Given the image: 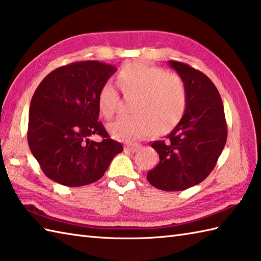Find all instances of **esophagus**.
Returning a JSON list of instances; mask_svg holds the SVG:
<instances>
[{
    "label": "esophagus",
    "instance_id": "obj_1",
    "mask_svg": "<svg viewBox=\"0 0 261 261\" xmlns=\"http://www.w3.org/2000/svg\"><path fill=\"white\" fill-rule=\"evenodd\" d=\"M141 148V145H138V144H134V145H127V146H125V150L126 151H128V152H130V153H135V152H137L138 150H140Z\"/></svg>",
    "mask_w": 261,
    "mask_h": 261
}]
</instances>
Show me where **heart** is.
Masks as SVG:
<instances>
[{"mask_svg":"<svg viewBox=\"0 0 261 261\" xmlns=\"http://www.w3.org/2000/svg\"><path fill=\"white\" fill-rule=\"evenodd\" d=\"M125 95H135L132 109L135 114L121 116L109 124L110 134L117 140L135 142L155 129L164 133L178 124L187 103L185 83L177 74L142 62L126 64L117 75ZM98 107L105 118L110 119L118 107L119 95L110 82L101 86Z\"/></svg>","mask_w":261,"mask_h":261,"instance_id":"obj_1","label":"heart"}]
</instances>
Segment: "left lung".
I'll use <instances>...</instances> for the list:
<instances>
[{
	"label": "left lung",
	"mask_w": 261,
	"mask_h": 261,
	"mask_svg": "<svg viewBox=\"0 0 261 261\" xmlns=\"http://www.w3.org/2000/svg\"><path fill=\"white\" fill-rule=\"evenodd\" d=\"M169 64L182 79L187 103L167 141L152 143L160 162L146 178L158 189L179 191L208 177L225 146L227 125L221 95L211 79L188 64Z\"/></svg>",
	"instance_id": "left-lung-1"
}]
</instances>
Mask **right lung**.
<instances>
[{"mask_svg": "<svg viewBox=\"0 0 261 261\" xmlns=\"http://www.w3.org/2000/svg\"><path fill=\"white\" fill-rule=\"evenodd\" d=\"M117 71L98 61L74 62L47 75L33 95L28 144L42 172L67 187L92 184L124 147L99 118L98 92ZM91 135L103 137L90 141Z\"/></svg>", "mask_w": 261, "mask_h": 261, "instance_id": "1", "label": "right lung"}]
</instances>
